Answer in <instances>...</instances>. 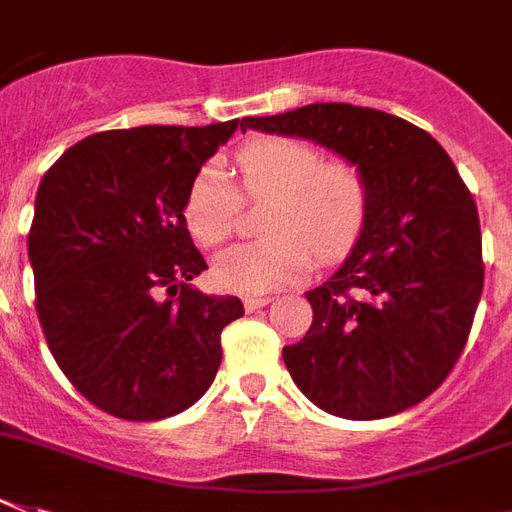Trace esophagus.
Instances as JSON below:
<instances>
[{"label":"esophagus","instance_id":"1","mask_svg":"<svg viewBox=\"0 0 512 512\" xmlns=\"http://www.w3.org/2000/svg\"><path fill=\"white\" fill-rule=\"evenodd\" d=\"M268 302V296H247V299H244V309H247V312H255V309H263Z\"/></svg>","mask_w":512,"mask_h":512}]
</instances>
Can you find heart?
Masks as SVG:
<instances>
[{
    "label": "heart",
    "mask_w": 512,
    "mask_h": 512,
    "mask_svg": "<svg viewBox=\"0 0 512 512\" xmlns=\"http://www.w3.org/2000/svg\"><path fill=\"white\" fill-rule=\"evenodd\" d=\"M244 195L270 200L265 239L223 249L213 263L218 289L268 294L299 281L312 260L330 263L354 247L367 221L369 187L354 163L325 161L322 150L296 137H260L236 153ZM242 195L226 163L213 158L187 190L184 221L203 247L226 242Z\"/></svg>",
    "instance_id": "1"
}]
</instances>
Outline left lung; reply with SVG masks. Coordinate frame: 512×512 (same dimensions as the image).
<instances>
[{
    "label": "left lung",
    "mask_w": 512,
    "mask_h": 512,
    "mask_svg": "<svg viewBox=\"0 0 512 512\" xmlns=\"http://www.w3.org/2000/svg\"><path fill=\"white\" fill-rule=\"evenodd\" d=\"M302 137L362 171L364 229L328 281L307 291L312 325L283 349L296 388L341 419H385L435 393L482 299L474 197L435 137L351 103L244 117L242 132Z\"/></svg>",
    "instance_id": "8db88e82"
}]
</instances>
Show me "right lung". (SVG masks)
Instances as JSON below:
<instances>
[{"mask_svg": "<svg viewBox=\"0 0 512 512\" xmlns=\"http://www.w3.org/2000/svg\"><path fill=\"white\" fill-rule=\"evenodd\" d=\"M239 119L98 132L64 150L36 195L28 260L36 312L67 380L101 411L156 422L200 401L221 364L236 296L190 281L208 270L184 203Z\"/></svg>", "mask_w": 512, "mask_h": 512, "instance_id": "obj_1", "label": "right lung"}]
</instances>
